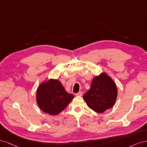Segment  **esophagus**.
Segmentation results:
<instances>
[{"instance_id": "obj_1", "label": "esophagus", "mask_w": 147, "mask_h": 147, "mask_svg": "<svg viewBox=\"0 0 147 147\" xmlns=\"http://www.w3.org/2000/svg\"><path fill=\"white\" fill-rule=\"evenodd\" d=\"M76 95L78 96H81L82 95V92H79L77 93H76Z\"/></svg>"}]
</instances>
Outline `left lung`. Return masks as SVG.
<instances>
[{
	"instance_id": "1",
	"label": "left lung",
	"mask_w": 147,
	"mask_h": 147,
	"mask_svg": "<svg viewBox=\"0 0 147 147\" xmlns=\"http://www.w3.org/2000/svg\"><path fill=\"white\" fill-rule=\"evenodd\" d=\"M117 96L115 82L105 73L94 78L91 88L83 98L88 106L98 113H102L114 105Z\"/></svg>"
}]
</instances>
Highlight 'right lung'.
<instances>
[{
    "instance_id": "add662e5",
    "label": "right lung",
    "mask_w": 147,
    "mask_h": 147,
    "mask_svg": "<svg viewBox=\"0 0 147 147\" xmlns=\"http://www.w3.org/2000/svg\"><path fill=\"white\" fill-rule=\"evenodd\" d=\"M73 98V94L68 93L57 80L51 79L43 82L36 92V101L40 108L52 115L63 111Z\"/></svg>"
}]
</instances>
